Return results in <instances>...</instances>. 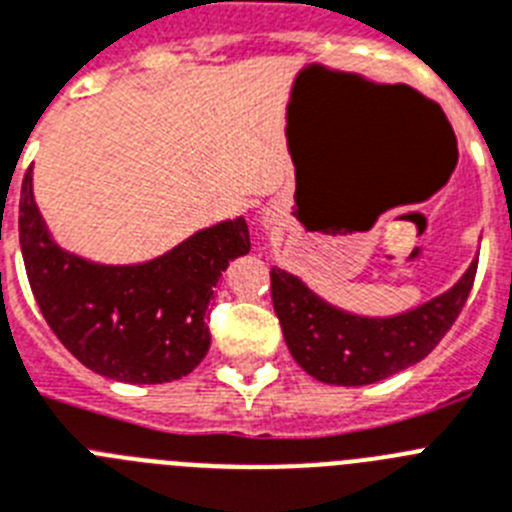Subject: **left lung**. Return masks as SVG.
Instances as JSON below:
<instances>
[{"label": "left lung", "mask_w": 512, "mask_h": 512, "mask_svg": "<svg viewBox=\"0 0 512 512\" xmlns=\"http://www.w3.org/2000/svg\"><path fill=\"white\" fill-rule=\"evenodd\" d=\"M477 260L448 291L415 309L368 317L322 299L299 275L270 270L273 309L293 361L322 384L366 386L420 363L461 314L477 273Z\"/></svg>", "instance_id": "8db88e82"}]
</instances>
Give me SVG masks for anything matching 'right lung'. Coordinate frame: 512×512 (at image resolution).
Returning <instances> with one entry per match:
<instances>
[{
  "mask_svg": "<svg viewBox=\"0 0 512 512\" xmlns=\"http://www.w3.org/2000/svg\"><path fill=\"white\" fill-rule=\"evenodd\" d=\"M20 250L48 327L82 366L123 384H167L206 358L208 301L229 262L250 252V229L237 216L151 260H87L51 237L30 167L20 193Z\"/></svg>",
  "mask_w": 512,
  "mask_h": 512,
  "instance_id": "obj_1",
  "label": "right lung"
}]
</instances>
